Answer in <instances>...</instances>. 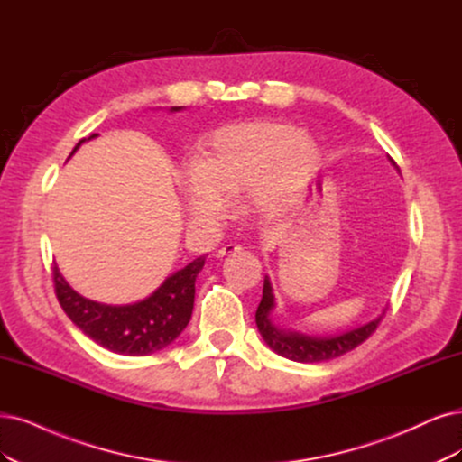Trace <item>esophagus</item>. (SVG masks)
I'll return each instance as SVG.
<instances>
[{
	"label": "esophagus",
	"mask_w": 462,
	"mask_h": 462,
	"mask_svg": "<svg viewBox=\"0 0 462 462\" xmlns=\"http://www.w3.org/2000/svg\"><path fill=\"white\" fill-rule=\"evenodd\" d=\"M237 251H242V247H240V245H236V244H226L225 247H220V249L217 251V259L228 257V254H232V253H237Z\"/></svg>",
	"instance_id": "1"
}]
</instances>
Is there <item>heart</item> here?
<instances>
[{
  "mask_svg": "<svg viewBox=\"0 0 462 462\" xmlns=\"http://www.w3.org/2000/svg\"><path fill=\"white\" fill-rule=\"evenodd\" d=\"M318 162L316 143L291 124H228L209 136L201 162L182 169L188 213L198 225H217L228 211V199L251 192L254 209L274 215L309 186Z\"/></svg>",
  "mask_w": 462,
  "mask_h": 462,
  "instance_id": "1",
  "label": "heart"
}]
</instances>
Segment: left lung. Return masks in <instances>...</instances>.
<instances>
[{"label": "left lung", "mask_w": 462, "mask_h": 462, "mask_svg": "<svg viewBox=\"0 0 462 462\" xmlns=\"http://www.w3.org/2000/svg\"><path fill=\"white\" fill-rule=\"evenodd\" d=\"M274 293H272V283L268 276L264 278L263 287V299L254 314V321H257L259 333L263 335L264 343L274 350L276 354L287 357V360L300 362V364H316V362H328L335 360V357L343 356L350 350H354L357 345H362L365 338L371 337V333L377 329L381 319L384 318L386 310L379 314L373 321L365 323L362 328H356L352 331H346L343 335L335 337H310L291 329H282L274 326L270 314L274 310Z\"/></svg>", "instance_id": "1"}]
</instances>
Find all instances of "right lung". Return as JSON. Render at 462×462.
Returning a JSON list of instances; mask_svg holds the SVG:
<instances>
[{"instance_id":"obj_1","label":"right lung","mask_w":462,"mask_h":462,"mask_svg":"<svg viewBox=\"0 0 462 462\" xmlns=\"http://www.w3.org/2000/svg\"><path fill=\"white\" fill-rule=\"evenodd\" d=\"M179 110L182 106L171 108V112ZM95 136L81 139L72 153ZM203 264L205 257H198L171 274L150 297L125 306L100 304L81 297L68 285L55 264V293L66 316L97 345L124 356H148L169 346L188 326L194 309L196 278Z\"/></svg>"}]
</instances>
